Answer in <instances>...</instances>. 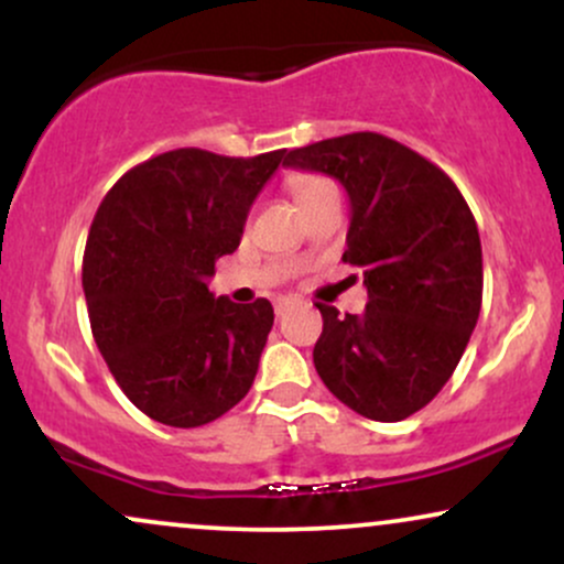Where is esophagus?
<instances>
[{"label":"esophagus","instance_id":"obj_1","mask_svg":"<svg viewBox=\"0 0 564 564\" xmlns=\"http://www.w3.org/2000/svg\"><path fill=\"white\" fill-rule=\"evenodd\" d=\"M291 307H294V302H291V300H275V315H278V318H281V315H286Z\"/></svg>","mask_w":564,"mask_h":564}]
</instances>
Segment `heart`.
<instances>
[{"mask_svg": "<svg viewBox=\"0 0 564 564\" xmlns=\"http://www.w3.org/2000/svg\"><path fill=\"white\" fill-rule=\"evenodd\" d=\"M291 191H294V196L300 204H304V200L321 196V193L332 191L334 183L332 180L321 177V174H296V177H291Z\"/></svg>", "mask_w": 564, "mask_h": 564, "instance_id": "1", "label": "heart"}]
</instances>
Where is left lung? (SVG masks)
I'll list each match as a JSON object with an SVG mask.
<instances>
[{
	"label": "left lung",
	"instance_id": "8db88e82",
	"mask_svg": "<svg viewBox=\"0 0 564 564\" xmlns=\"http://www.w3.org/2000/svg\"><path fill=\"white\" fill-rule=\"evenodd\" d=\"M283 166L345 185L341 260L368 289L360 315L318 304L315 371L360 416L403 422L443 390L480 315L482 246L467 200L440 166L377 132L294 148Z\"/></svg>",
	"mask_w": 564,
	"mask_h": 564
}]
</instances>
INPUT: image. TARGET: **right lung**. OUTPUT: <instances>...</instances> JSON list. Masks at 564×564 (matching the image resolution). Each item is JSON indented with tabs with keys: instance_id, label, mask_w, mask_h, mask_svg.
<instances>
[{
	"instance_id": "right-lung-1",
	"label": "right lung",
	"mask_w": 564,
	"mask_h": 564,
	"mask_svg": "<svg viewBox=\"0 0 564 564\" xmlns=\"http://www.w3.org/2000/svg\"><path fill=\"white\" fill-rule=\"evenodd\" d=\"M286 151L230 159L177 148L129 170L102 198L82 286L97 349L153 422L209 424L241 403L273 328V304L212 294L219 257Z\"/></svg>"
}]
</instances>
